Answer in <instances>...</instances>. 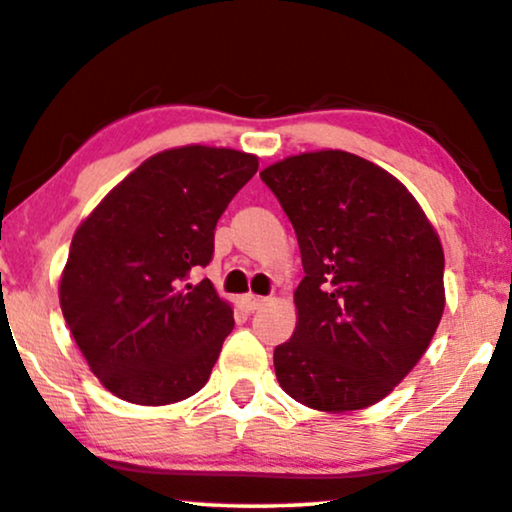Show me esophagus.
Listing matches in <instances>:
<instances>
[{
  "label": "esophagus",
  "mask_w": 512,
  "mask_h": 512,
  "mask_svg": "<svg viewBox=\"0 0 512 512\" xmlns=\"http://www.w3.org/2000/svg\"><path fill=\"white\" fill-rule=\"evenodd\" d=\"M266 304L264 297H257V294H246L243 297V306L248 308V311H257V308H262Z\"/></svg>",
  "instance_id": "34e87169"
}]
</instances>
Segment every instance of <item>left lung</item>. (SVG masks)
Listing matches in <instances>:
<instances>
[{"instance_id":"obj_1","label":"left lung","mask_w":512,"mask_h":512,"mask_svg":"<svg viewBox=\"0 0 512 512\" xmlns=\"http://www.w3.org/2000/svg\"><path fill=\"white\" fill-rule=\"evenodd\" d=\"M259 176L297 232L306 273L297 327L273 350L278 383L325 413L373 406L441 322V239L406 185L345 150L285 157Z\"/></svg>"}]
</instances>
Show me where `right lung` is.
I'll return each mask as SVG.
<instances>
[{"label": "right lung", "instance_id": "obj_1", "mask_svg": "<svg viewBox=\"0 0 512 512\" xmlns=\"http://www.w3.org/2000/svg\"><path fill=\"white\" fill-rule=\"evenodd\" d=\"M257 167V155L232 148L162 150L78 225L60 306L115 397L167 406L206 385L234 313L211 280L187 278L211 262L215 225Z\"/></svg>", "mask_w": 512, "mask_h": 512}]
</instances>
